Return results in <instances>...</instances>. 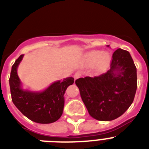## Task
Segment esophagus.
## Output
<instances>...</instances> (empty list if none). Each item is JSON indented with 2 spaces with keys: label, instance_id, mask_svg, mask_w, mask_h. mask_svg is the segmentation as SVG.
<instances>
[{
  "label": "esophagus",
  "instance_id": "esophagus-1",
  "mask_svg": "<svg viewBox=\"0 0 149 149\" xmlns=\"http://www.w3.org/2000/svg\"><path fill=\"white\" fill-rule=\"evenodd\" d=\"M81 76V74L80 73V72H76V73L74 74V79L76 80V79L79 78Z\"/></svg>",
  "mask_w": 149,
  "mask_h": 149
}]
</instances>
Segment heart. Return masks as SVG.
I'll return each instance as SVG.
<instances>
[{"mask_svg":"<svg viewBox=\"0 0 149 149\" xmlns=\"http://www.w3.org/2000/svg\"><path fill=\"white\" fill-rule=\"evenodd\" d=\"M86 61L89 64H95V68L98 72H104L109 66L110 56L107 53H101L99 51H93L85 56Z\"/></svg>","mask_w":149,"mask_h":149,"instance_id":"b5f03b06","label":"heart"}]
</instances>
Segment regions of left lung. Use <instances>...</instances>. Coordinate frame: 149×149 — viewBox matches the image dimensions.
<instances>
[{
    "mask_svg": "<svg viewBox=\"0 0 149 149\" xmlns=\"http://www.w3.org/2000/svg\"><path fill=\"white\" fill-rule=\"evenodd\" d=\"M75 84L91 116L98 121L113 120L134 101L137 88L136 68L128 51L119 48L112 56L107 72L94 77H81Z\"/></svg>",
    "mask_w": 149,
    "mask_h": 149,
    "instance_id": "1",
    "label": "left lung"
}]
</instances>
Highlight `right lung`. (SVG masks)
<instances>
[{
  "label": "right lung",
  "instance_id": "1",
  "mask_svg": "<svg viewBox=\"0 0 149 149\" xmlns=\"http://www.w3.org/2000/svg\"><path fill=\"white\" fill-rule=\"evenodd\" d=\"M21 55L12 66L10 82L12 101L23 115L33 122L49 124L58 120L63 114L64 94L67 87L74 83L73 77L53 83L41 93L30 92L22 89L17 68L22 60Z\"/></svg>",
  "mask_w": 149,
  "mask_h": 149
}]
</instances>
